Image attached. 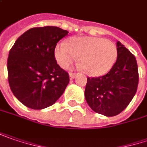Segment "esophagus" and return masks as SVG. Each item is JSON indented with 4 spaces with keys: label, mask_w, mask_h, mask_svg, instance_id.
Segmentation results:
<instances>
[{
    "label": "esophagus",
    "mask_w": 147,
    "mask_h": 147,
    "mask_svg": "<svg viewBox=\"0 0 147 147\" xmlns=\"http://www.w3.org/2000/svg\"><path fill=\"white\" fill-rule=\"evenodd\" d=\"M75 76H76V74L75 73H70L69 74L70 79H74L75 78Z\"/></svg>",
    "instance_id": "34e87169"
}]
</instances>
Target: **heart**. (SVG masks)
Listing matches in <instances>:
<instances>
[{
  "label": "heart",
  "instance_id": "obj_1",
  "mask_svg": "<svg viewBox=\"0 0 147 147\" xmlns=\"http://www.w3.org/2000/svg\"><path fill=\"white\" fill-rule=\"evenodd\" d=\"M55 59L64 69H69L80 59L79 65L90 76H100L113 68L117 58L113 42L98 37L74 38L69 45L60 42L55 50Z\"/></svg>",
  "mask_w": 147,
  "mask_h": 147
}]
</instances>
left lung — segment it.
<instances>
[{
    "mask_svg": "<svg viewBox=\"0 0 147 147\" xmlns=\"http://www.w3.org/2000/svg\"><path fill=\"white\" fill-rule=\"evenodd\" d=\"M117 59L103 76L88 78L85 98L88 106L99 114L113 117L121 113L136 94L139 81L135 56L118 41Z\"/></svg>",
    "mask_w": 147,
    "mask_h": 147,
    "instance_id": "obj_1",
    "label": "left lung"
}]
</instances>
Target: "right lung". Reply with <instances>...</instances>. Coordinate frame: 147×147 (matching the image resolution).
Masks as SVG:
<instances>
[{"label": "right lung", "instance_id": "add662e5", "mask_svg": "<svg viewBox=\"0 0 147 147\" xmlns=\"http://www.w3.org/2000/svg\"><path fill=\"white\" fill-rule=\"evenodd\" d=\"M68 31L56 26L34 27L16 40L7 59L8 82L15 97L25 106L40 110L61 97L69 74L55 59L57 43Z\"/></svg>", "mask_w": 147, "mask_h": 147}]
</instances>
